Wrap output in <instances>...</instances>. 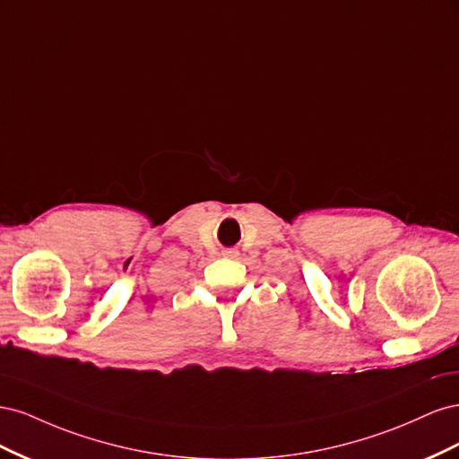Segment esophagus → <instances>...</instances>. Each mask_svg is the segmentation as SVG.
<instances>
[{"instance_id":"esophagus-1","label":"esophagus","mask_w":459,"mask_h":459,"mask_svg":"<svg viewBox=\"0 0 459 459\" xmlns=\"http://www.w3.org/2000/svg\"><path fill=\"white\" fill-rule=\"evenodd\" d=\"M221 255H224L226 258H238L239 253L235 251V248H226V251H221Z\"/></svg>"}]
</instances>
